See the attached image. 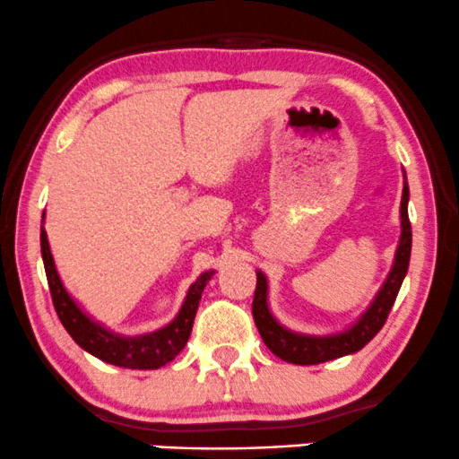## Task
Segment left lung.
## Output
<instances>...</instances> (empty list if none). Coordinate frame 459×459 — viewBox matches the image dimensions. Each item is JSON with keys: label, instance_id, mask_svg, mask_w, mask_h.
<instances>
[{"label": "left lung", "instance_id": "obj_1", "mask_svg": "<svg viewBox=\"0 0 459 459\" xmlns=\"http://www.w3.org/2000/svg\"><path fill=\"white\" fill-rule=\"evenodd\" d=\"M402 236L400 245L395 251V262L386 277L385 285L380 288L378 296L374 299V303L369 305V309L359 317V322L354 326H350L348 331L337 333V335H326V337H314V335H300V333H292L288 328L279 325L274 320L271 309H268L266 296H268V283L266 277L257 271V285H255V296H253V320H255L257 331L266 343V348L273 354H277L279 359L288 360L294 365H317L326 363V360L346 357V354L359 352L360 348H365L368 343L378 335V331L385 326L386 317L393 303H395L397 292H400L403 277L408 273V264H411V249H412V230H411V219H408V185L403 182V193H402Z\"/></svg>", "mask_w": 459, "mask_h": 459}]
</instances>
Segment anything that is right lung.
<instances>
[{"label": "right lung", "mask_w": 459, "mask_h": 459, "mask_svg": "<svg viewBox=\"0 0 459 459\" xmlns=\"http://www.w3.org/2000/svg\"><path fill=\"white\" fill-rule=\"evenodd\" d=\"M40 249L42 262H45V273L48 290H51L53 307H56L59 322L68 331V335L79 343L85 352L94 354L96 359L105 360V363L117 365V368L126 369H159L163 365L174 360L180 350L186 346L188 337L193 331V320H195L199 299H202L204 288L212 277V273H204L195 283L188 288V294L182 303L180 314L174 317L160 331L150 333V335L139 337H122L116 333L107 331L99 322H94L81 311V307L70 299L66 288L62 285V279L56 271V262H53L51 249H48L47 231L40 230Z\"/></svg>", "instance_id": "add662e5"}]
</instances>
